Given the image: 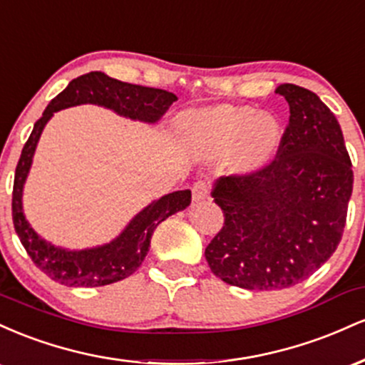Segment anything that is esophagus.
<instances>
[{"instance_id":"34e87169","label":"esophagus","mask_w":365,"mask_h":365,"mask_svg":"<svg viewBox=\"0 0 365 365\" xmlns=\"http://www.w3.org/2000/svg\"><path fill=\"white\" fill-rule=\"evenodd\" d=\"M207 195H209V185L206 182L199 180V182H195L194 185H192V197H194V200H204L207 199Z\"/></svg>"}]
</instances>
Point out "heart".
<instances>
[{
    "instance_id": "b5f03b06",
    "label": "heart",
    "mask_w": 365,
    "mask_h": 365,
    "mask_svg": "<svg viewBox=\"0 0 365 365\" xmlns=\"http://www.w3.org/2000/svg\"><path fill=\"white\" fill-rule=\"evenodd\" d=\"M188 144L204 154L235 153V165L242 171L266 166L282 139V123L274 115L247 106H225L188 113L180 120Z\"/></svg>"
}]
</instances>
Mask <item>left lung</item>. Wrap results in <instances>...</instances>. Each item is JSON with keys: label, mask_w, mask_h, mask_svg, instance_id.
Segmentation results:
<instances>
[{"label": "left lung", "mask_w": 365, "mask_h": 365, "mask_svg": "<svg viewBox=\"0 0 365 365\" xmlns=\"http://www.w3.org/2000/svg\"><path fill=\"white\" fill-rule=\"evenodd\" d=\"M290 118L262 168L220 178L212 197L223 228L206 247L217 278L245 290L302 283L336 250L354 171L340 123L314 92L282 83Z\"/></svg>", "instance_id": "8db88e82"}]
</instances>
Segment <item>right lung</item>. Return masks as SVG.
<instances>
[{
	"instance_id": "add662e5",
	"label": "right lung",
	"mask_w": 365,
	"mask_h": 365,
	"mask_svg": "<svg viewBox=\"0 0 365 365\" xmlns=\"http://www.w3.org/2000/svg\"><path fill=\"white\" fill-rule=\"evenodd\" d=\"M177 101L168 91L133 86L108 77L103 72H91L73 78L65 91L48 104L43 116L36 121L31 137L25 142L15 170L11 217L15 232L27 250L29 257L46 276L65 287H104L133 274L149 252L150 237L156 226L166 217L185 209L192 200L190 190H178L154 200L132 220L125 232L111 244L98 249L72 250L60 249L44 242L25 220L22 211V188L31 168L32 156L44 125L54 111L75 104H99L132 120L154 123Z\"/></svg>"
}]
</instances>
